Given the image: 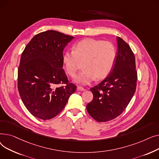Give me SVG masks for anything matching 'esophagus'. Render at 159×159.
<instances>
[{
  "label": "esophagus",
  "instance_id": "esophagus-1",
  "mask_svg": "<svg viewBox=\"0 0 159 159\" xmlns=\"http://www.w3.org/2000/svg\"><path fill=\"white\" fill-rule=\"evenodd\" d=\"M77 90H78V91H84L85 89H84V88H82V86H77Z\"/></svg>",
  "mask_w": 159,
  "mask_h": 159
}]
</instances>
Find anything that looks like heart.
<instances>
[{
  "instance_id": "b5f03b06",
  "label": "heart",
  "mask_w": 159,
  "mask_h": 159,
  "mask_svg": "<svg viewBox=\"0 0 159 159\" xmlns=\"http://www.w3.org/2000/svg\"><path fill=\"white\" fill-rule=\"evenodd\" d=\"M116 58L115 46L108 41L93 39L82 40L73 46V51H66L63 55V62L66 72L75 81L82 85L89 84L96 78H106L112 71Z\"/></svg>"
}]
</instances>
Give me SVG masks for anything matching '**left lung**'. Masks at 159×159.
Returning <instances> with one entry per match:
<instances>
[{
	"label": "left lung",
	"mask_w": 159,
	"mask_h": 159,
	"mask_svg": "<svg viewBox=\"0 0 159 159\" xmlns=\"http://www.w3.org/2000/svg\"><path fill=\"white\" fill-rule=\"evenodd\" d=\"M118 51L111 73L91 88L93 98L86 106L89 115L97 122L117 117L126 109L134 95L137 80L135 58L129 46L116 37Z\"/></svg>",
	"instance_id": "1"
}]
</instances>
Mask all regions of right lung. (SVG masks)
I'll return each mask as SVG.
<instances>
[{
  "mask_svg": "<svg viewBox=\"0 0 159 159\" xmlns=\"http://www.w3.org/2000/svg\"><path fill=\"white\" fill-rule=\"evenodd\" d=\"M73 39L54 30L41 32L32 38L21 55L19 92L27 110L38 119L54 118L76 90L62 68L63 50Z\"/></svg>",
  "mask_w": 159,
  "mask_h": 159,
  "instance_id": "add662e5",
  "label": "right lung"
}]
</instances>
